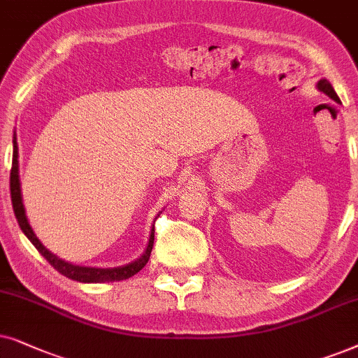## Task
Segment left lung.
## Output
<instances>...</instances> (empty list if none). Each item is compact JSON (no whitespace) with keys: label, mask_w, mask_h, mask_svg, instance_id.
<instances>
[{"label":"left lung","mask_w":358,"mask_h":358,"mask_svg":"<svg viewBox=\"0 0 358 358\" xmlns=\"http://www.w3.org/2000/svg\"><path fill=\"white\" fill-rule=\"evenodd\" d=\"M317 88L321 90L322 93H326L327 96H331L332 99H334V101H337V103H341V99H339V96H337L336 94V92H334V88H332V85L327 82V80H321V82L317 83Z\"/></svg>","instance_id":"obj_1"}]
</instances>
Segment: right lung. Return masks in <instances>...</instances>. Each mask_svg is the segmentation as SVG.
Masks as SVG:
<instances>
[{
	"instance_id": "1",
	"label": "right lung",
	"mask_w": 358,
	"mask_h": 358,
	"mask_svg": "<svg viewBox=\"0 0 358 358\" xmlns=\"http://www.w3.org/2000/svg\"><path fill=\"white\" fill-rule=\"evenodd\" d=\"M9 188H11V201H13V209L14 216H16L19 227L24 234L27 236L37 250L41 252V255H44V259L49 262V264L54 266V268L62 273L66 278L76 280V282L82 283H106V282H119V280L131 278L132 275H136L137 271L144 268L147 262L150 259L152 247H154V227H152L149 245L144 254H142L141 259H137L132 264L126 266H117V268H90V266H76L71 265L69 262H64L59 257H55L52 252L45 249L44 245L41 244V241L37 239L34 231H32L29 222H27L26 211H24V204L21 198V185H19V166H17V142H16V134H14L13 139V166H11V175H9Z\"/></svg>"
}]
</instances>
